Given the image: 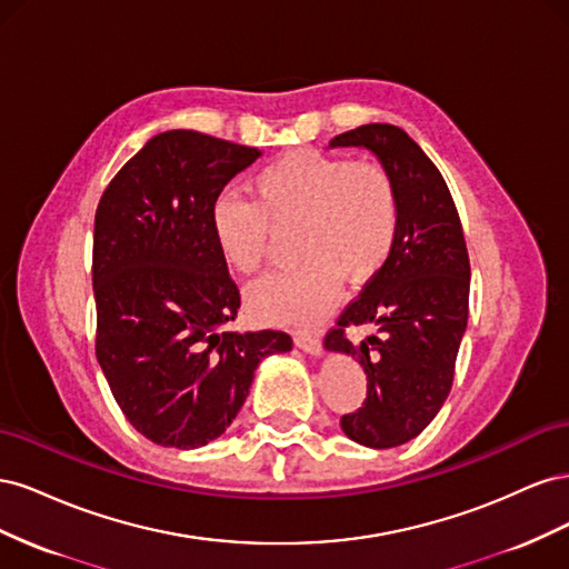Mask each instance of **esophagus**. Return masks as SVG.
<instances>
[{"mask_svg": "<svg viewBox=\"0 0 569 569\" xmlns=\"http://www.w3.org/2000/svg\"><path fill=\"white\" fill-rule=\"evenodd\" d=\"M295 343H297V347H299L301 351H306V353L322 356V341H320V337H316V335H299V337L295 339Z\"/></svg>", "mask_w": 569, "mask_h": 569, "instance_id": "obj_1", "label": "esophagus"}]
</instances>
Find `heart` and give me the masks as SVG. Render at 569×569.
<instances>
[{"label":"heart","mask_w":569,"mask_h":569,"mask_svg":"<svg viewBox=\"0 0 569 569\" xmlns=\"http://www.w3.org/2000/svg\"><path fill=\"white\" fill-rule=\"evenodd\" d=\"M256 201L220 194L211 211L213 239L239 272L263 266L270 226L297 222V263L249 284L251 313L268 322L311 327L335 306L341 274L358 284L380 270L399 234V192L377 161L295 151L253 178Z\"/></svg>","instance_id":"heart-1"}]
</instances>
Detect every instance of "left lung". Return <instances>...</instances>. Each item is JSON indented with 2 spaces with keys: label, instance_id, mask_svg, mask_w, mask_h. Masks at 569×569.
I'll list each match as a JSON object with an SVG mask.
<instances>
[{
  "label": "left lung",
  "instance_id": "8db88e82",
  "mask_svg": "<svg viewBox=\"0 0 569 569\" xmlns=\"http://www.w3.org/2000/svg\"><path fill=\"white\" fill-rule=\"evenodd\" d=\"M330 147L372 151L399 192V234L387 263L325 337L327 351L353 356L368 375V399L341 418L343 435L393 449L416 439L451 391L468 327V247L439 168L401 128L360 126ZM360 323H372L376 335L353 345L346 330Z\"/></svg>",
  "mask_w": 569,
  "mask_h": 569
}]
</instances>
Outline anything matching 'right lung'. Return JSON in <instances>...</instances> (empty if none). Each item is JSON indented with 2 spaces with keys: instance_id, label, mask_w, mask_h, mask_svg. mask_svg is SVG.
<instances>
[{
  "instance_id": "obj_1",
  "label": "right lung",
  "mask_w": 569,
  "mask_h": 569,
  "mask_svg": "<svg viewBox=\"0 0 569 569\" xmlns=\"http://www.w3.org/2000/svg\"><path fill=\"white\" fill-rule=\"evenodd\" d=\"M261 151L194 130L161 132L118 170L94 216L97 360L149 441L199 449L244 406L280 330L232 332L239 289L211 228L213 203Z\"/></svg>"
}]
</instances>
